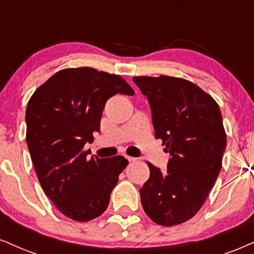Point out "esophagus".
Returning a JSON list of instances; mask_svg holds the SVG:
<instances>
[{
	"label": "esophagus",
	"mask_w": 254,
	"mask_h": 254,
	"mask_svg": "<svg viewBox=\"0 0 254 254\" xmlns=\"http://www.w3.org/2000/svg\"><path fill=\"white\" fill-rule=\"evenodd\" d=\"M126 159L129 162H133V161H135L136 160V158H134V156H126Z\"/></svg>",
	"instance_id": "1"
}]
</instances>
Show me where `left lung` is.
<instances>
[{"instance_id":"left-lung-1","label":"left lung","mask_w":254,"mask_h":254,"mask_svg":"<svg viewBox=\"0 0 254 254\" xmlns=\"http://www.w3.org/2000/svg\"><path fill=\"white\" fill-rule=\"evenodd\" d=\"M133 81L151 105L155 137L172 155L166 173L147 162L142 207L162 226L183 224L198 213L220 173L226 148L220 108L189 80L160 75Z\"/></svg>"}]
</instances>
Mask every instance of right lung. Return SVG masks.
<instances>
[{"label": "right lung", "mask_w": 254, "mask_h": 254, "mask_svg": "<svg viewBox=\"0 0 254 254\" xmlns=\"http://www.w3.org/2000/svg\"><path fill=\"white\" fill-rule=\"evenodd\" d=\"M134 95L120 75L94 68H65L41 84L26 111V140L41 187L56 208L76 221H89L108 207L122 155L88 159L83 148L100 130L103 108L115 94Z\"/></svg>", "instance_id": "obj_1"}]
</instances>
